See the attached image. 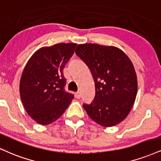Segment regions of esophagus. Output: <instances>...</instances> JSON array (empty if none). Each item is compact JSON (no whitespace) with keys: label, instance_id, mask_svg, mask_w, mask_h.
Masks as SVG:
<instances>
[{"label":"esophagus","instance_id":"34e87169","mask_svg":"<svg viewBox=\"0 0 161 161\" xmlns=\"http://www.w3.org/2000/svg\"><path fill=\"white\" fill-rule=\"evenodd\" d=\"M75 97L77 98V99H79V98L81 97V94H80V92H76L75 93Z\"/></svg>","mask_w":161,"mask_h":161}]
</instances>
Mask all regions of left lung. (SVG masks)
I'll list each match as a JSON object with an SVG mask.
<instances>
[{
  "label": "left lung",
  "instance_id": "left-lung-1",
  "mask_svg": "<svg viewBox=\"0 0 161 161\" xmlns=\"http://www.w3.org/2000/svg\"><path fill=\"white\" fill-rule=\"evenodd\" d=\"M75 54L88 66L95 84V97L83 104L89 117L103 127L121 122L132 109L137 77L132 62L115 46L79 44Z\"/></svg>",
  "mask_w": 161,
  "mask_h": 161
}]
</instances>
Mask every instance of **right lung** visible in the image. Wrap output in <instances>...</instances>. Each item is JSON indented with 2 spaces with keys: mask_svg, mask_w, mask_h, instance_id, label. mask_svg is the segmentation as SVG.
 I'll list each match as a JSON object with an SVG mask.
<instances>
[{
  "mask_svg": "<svg viewBox=\"0 0 161 161\" xmlns=\"http://www.w3.org/2000/svg\"><path fill=\"white\" fill-rule=\"evenodd\" d=\"M76 43L42 47L27 62L19 84L21 100L33 120L49 125L62 115L72 100L65 92L63 69L72 57Z\"/></svg>",
  "mask_w": 161,
  "mask_h": 161,
  "instance_id": "1",
  "label": "right lung"
}]
</instances>
